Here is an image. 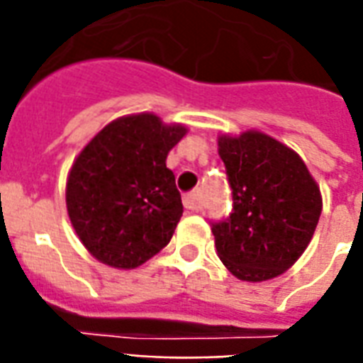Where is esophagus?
Here are the masks:
<instances>
[{"instance_id":"1","label":"esophagus","mask_w":363,"mask_h":363,"mask_svg":"<svg viewBox=\"0 0 363 363\" xmlns=\"http://www.w3.org/2000/svg\"><path fill=\"white\" fill-rule=\"evenodd\" d=\"M182 203L186 207L188 211H199L201 209V192L199 190H194V192L186 194L184 199H182Z\"/></svg>"}]
</instances>
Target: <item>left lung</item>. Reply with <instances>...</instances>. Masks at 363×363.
Listing matches in <instances>:
<instances>
[{
    "label": "left lung",
    "instance_id": "8db88e82",
    "mask_svg": "<svg viewBox=\"0 0 363 363\" xmlns=\"http://www.w3.org/2000/svg\"><path fill=\"white\" fill-rule=\"evenodd\" d=\"M232 213L211 222L218 258L233 275L259 282L303 254L322 213L320 188L292 148L259 131L218 137Z\"/></svg>",
    "mask_w": 363,
    "mask_h": 363
}]
</instances>
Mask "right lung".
Masks as SVG:
<instances>
[{"mask_svg":"<svg viewBox=\"0 0 363 363\" xmlns=\"http://www.w3.org/2000/svg\"><path fill=\"white\" fill-rule=\"evenodd\" d=\"M186 133L141 113L111 122L82 148L67 177V213L88 252L133 269L171 241L181 194L165 158Z\"/></svg>","mask_w":363,"mask_h":363,"instance_id":"obj_1","label":"right lung"}]
</instances>
